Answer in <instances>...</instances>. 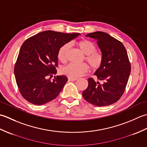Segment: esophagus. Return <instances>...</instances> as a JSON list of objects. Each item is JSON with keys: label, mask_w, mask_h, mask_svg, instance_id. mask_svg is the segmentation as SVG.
Here are the masks:
<instances>
[{"label": "esophagus", "mask_w": 147, "mask_h": 147, "mask_svg": "<svg viewBox=\"0 0 147 147\" xmlns=\"http://www.w3.org/2000/svg\"><path fill=\"white\" fill-rule=\"evenodd\" d=\"M77 78H72V77H68V80L71 81V82H74V81L77 80Z\"/></svg>", "instance_id": "1"}]
</instances>
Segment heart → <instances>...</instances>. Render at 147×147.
<instances>
[{"label":"heart","mask_w":147,"mask_h":147,"mask_svg":"<svg viewBox=\"0 0 147 147\" xmlns=\"http://www.w3.org/2000/svg\"><path fill=\"white\" fill-rule=\"evenodd\" d=\"M77 46L80 51L85 55V59L92 69L98 68L102 62V54L96 51V45L89 40L84 39L77 42ZM69 49V44L65 43L59 48L57 52V58L62 62L66 61L67 54ZM88 70V67L86 64L69 63L62 67L61 73L69 77L77 78L83 75Z\"/></svg>","instance_id":"1"}]
</instances>
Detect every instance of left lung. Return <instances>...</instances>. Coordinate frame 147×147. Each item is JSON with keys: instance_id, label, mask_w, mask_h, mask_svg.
Wrapping results in <instances>:
<instances>
[{"instance_id": "1", "label": "left lung", "mask_w": 147, "mask_h": 147, "mask_svg": "<svg viewBox=\"0 0 147 147\" xmlns=\"http://www.w3.org/2000/svg\"><path fill=\"white\" fill-rule=\"evenodd\" d=\"M86 36L96 40L100 49L103 61L94 74L104 82L100 84L90 78L83 96L98 107L111 105L123 95L129 79L131 64L127 51L120 41L105 32H93Z\"/></svg>"}]
</instances>
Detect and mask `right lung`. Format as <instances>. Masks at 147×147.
Masks as SVG:
<instances>
[{"mask_svg": "<svg viewBox=\"0 0 147 147\" xmlns=\"http://www.w3.org/2000/svg\"><path fill=\"white\" fill-rule=\"evenodd\" d=\"M80 35L48 30L24 41L15 64L14 75L19 90L28 102L41 105L59 95L67 78L57 76L51 81L57 73L58 51Z\"/></svg>", "mask_w": 147, "mask_h": 147, "instance_id": "1", "label": "right lung"}]
</instances>
